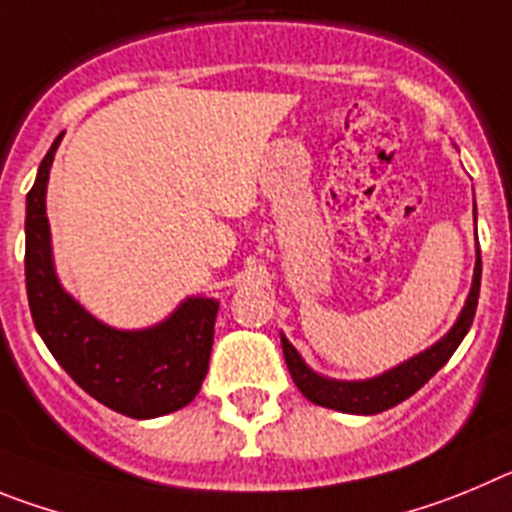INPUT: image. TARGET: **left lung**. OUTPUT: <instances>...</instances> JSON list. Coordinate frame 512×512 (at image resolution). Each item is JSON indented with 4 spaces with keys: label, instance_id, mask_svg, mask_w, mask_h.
Wrapping results in <instances>:
<instances>
[{
    "label": "left lung",
    "instance_id": "obj_1",
    "mask_svg": "<svg viewBox=\"0 0 512 512\" xmlns=\"http://www.w3.org/2000/svg\"><path fill=\"white\" fill-rule=\"evenodd\" d=\"M477 211V209H474ZM480 278H482V260L480 252H477V265H474V280L472 290H469V298L462 308V316L454 324V329L439 339L431 349L421 352L418 357L408 359L403 365L393 367L385 375L372 377V380H359V382H339L329 380V377H321L306 367V362L301 359V354L296 352V347L280 336L283 342V354L285 365H288L290 377L298 385L303 395H306L311 403L324 405V408H334V411L342 413H362V416H372V413H382L393 408V405L403 403L405 398H411L416 390H421L441 367L449 362V357L457 352V347L462 344L464 334L469 331L474 321V311H477V298H480Z\"/></svg>",
    "mask_w": 512,
    "mask_h": 512
}]
</instances>
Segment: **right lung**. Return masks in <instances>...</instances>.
Listing matches in <instances>:
<instances>
[{
	"label": "right lung",
	"mask_w": 512,
	"mask_h": 512,
	"mask_svg": "<svg viewBox=\"0 0 512 512\" xmlns=\"http://www.w3.org/2000/svg\"><path fill=\"white\" fill-rule=\"evenodd\" d=\"M61 137L50 145L27 193L25 283L32 321L78 388L112 411L155 418L191 403L209 370L216 298H188L163 324L117 331L96 321L61 288L50 257L45 188Z\"/></svg>",
	"instance_id": "1"
}]
</instances>
